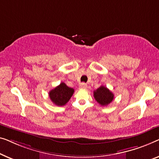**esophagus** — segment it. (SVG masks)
<instances>
[{
  "instance_id": "34e87169",
  "label": "esophagus",
  "mask_w": 159,
  "mask_h": 159,
  "mask_svg": "<svg viewBox=\"0 0 159 159\" xmlns=\"http://www.w3.org/2000/svg\"><path fill=\"white\" fill-rule=\"evenodd\" d=\"M80 89H86L87 88V85L86 84H84V83H82V84H80Z\"/></svg>"
}]
</instances>
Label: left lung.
<instances>
[{"instance_id": "obj_1", "label": "left lung", "mask_w": 159, "mask_h": 159, "mask_svg": "<svg viewBox=\"0 0 159 159\" xmlns=\"http://www.w3.org/2000/svg\"><path fill=\"white\" fill-rule=\"evenodd\" d=\"M93 97L100 105L107 106L113 101L114 94L107 87L101 86L93 91Z\"/></svg>"}]
</instances>
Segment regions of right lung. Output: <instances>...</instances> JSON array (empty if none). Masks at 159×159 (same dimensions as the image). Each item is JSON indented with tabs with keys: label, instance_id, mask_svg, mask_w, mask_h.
Listing matches in <instances>:
<instances>
[{
	"label": "right lung",
	"instance_id": "1",
	"mask_svg": "<svg viewBox=\"0 0 159 159\" xmlns=\"http://www.w3.org/2000/svg\"><path fill=\"white\" fill-rule=\"evenodd\" d=\"M74 93V89L70 88L65 83H60L49 92L50 100L57 106H64L68 102Z\"/></svg>",
	"mask_w": 159,
	"mask_h": 159
}]
</instances>
